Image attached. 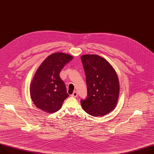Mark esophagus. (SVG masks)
Returning a JSON list of instances; mask_svg holds the SVG:
<instances>
[{"label": "esophagus", "instance_id": "esophagus-1", "mask_svg": "<svg viewBox=\"0 0 154 154\" xmlns=\"http://www.w3.org/2000/svg\"><path fill=\"white\" fill-rule=\"evenodd\" d=\"M71 96H72V97H77V91H74V92L72 93V94L71 95Z\"/></svg>", "mask_w": 154, "mask_h": 154}]
</instances>
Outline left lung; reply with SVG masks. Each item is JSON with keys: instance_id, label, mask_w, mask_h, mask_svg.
Returning <instances> with one entry per match:
<instances>
[{"instance_id": "1", "label": "left lung", "mask_w": 154, "mask_h": 154, "mask_svg": "<svg viewBox=\"0 0 154 154\" xmlns=\"http://www.w3.org/2000/svg\"><path fill=\"white\" fill-rule=\"evenodd\" d=\"M81 60L88 92L87 98L80 101L81 106L92 116H104L116 108L119 100L120 85L116 71L99 55H82Z\"/></svg>"}]
</instances>
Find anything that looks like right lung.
I'll return each mask as SVG.
<instances>
[{
	"label": "right lung",
	"instance_id": "add662e5",
	"mask_svg": "<svg viewBox=\"0 0 154 154\" xmlns=\"http://www.w3.org/2000/svg\"><path fill=\"white\" fill-rule=\"evenodd\" d=\"M72 59L69 54L54 53L38 67L30 85L31 97L37 108L50 114L61 109L69 94L60 73Z\"/></svg>",
	"mask_w": 154,
	"mask_h": 154
}]
</instances>
